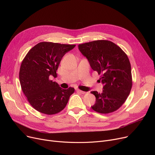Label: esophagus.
<instances>
[{"label": "esophagus", "instance_id": "obj_1", "mask_svg": "<svg viewBox=\"0 0 155 155\" xmlns=\"http://www.w3.org/2000/svg\"><path fill=\"white\" fill-rule=\"evenodd\" d=\"M76 91H77L78 93L82 94H85V92H84V91H80V90H79V89H77Z\"/></svg>", "mask_w": 155, "mask_h": 155}]
</instances>
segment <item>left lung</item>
Here are the masks:
<instances>
[{
    "label": "left lung",
    "mask_w": 155,
    "mask_h": 155,
    "mask_svg": "<svg viewBox=\"0 0 155 155\" xmlns=\"http://www.w3.org/2000/svg\"><path fill=\"white\" fill-rule=\"evenodd\" d=\"M78 49L91 68L101 75L99 80L104 84L101 94L91 92L96 98L92 109L101 114L116 111L125 102L132 88L131 67L127 54L108 40L81 44Z\"/></svg>",
    "instance_id": "obj_1"
}]
</instances>
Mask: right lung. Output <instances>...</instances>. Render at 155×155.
<instances>
[{"mask_svg": "<svg viewBox=\"0 0 155 155\" xmlns=\"http://www.w3.org/2000/svg\"><path fill=\"white\" fill-rule=\"evenodd\" d=\"M75 46L41 42L32 48L22 60L19 71L22 91L38 112L52 115L66 107L74 88L63 89L50 78L57 77L63 56Z\"/></svg>", "mask_w": 155, "mask_h": 155, "instance_id": "right-lung-1", "label": "right lung"}]
</instances>
